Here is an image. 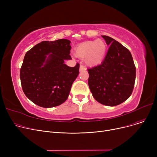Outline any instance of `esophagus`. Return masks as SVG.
Instances as JSON below:
<instances>
[{
  "label": "esophagus",
  "instance_id": "esophagus-1",
  "mask_svg": "<svg viewBox=\"0 0 157 157\" xmlns=\"http://www.w3.org/2000/svg\"><path fill=\"white\" fill-rule=\"evenodd\" d=\"M86 70V68L84 67L83 65H80V67H79V71H85Z\"/></svg>",
  "mask_w": 157,
  "mask_h": 157
}]
</instances>
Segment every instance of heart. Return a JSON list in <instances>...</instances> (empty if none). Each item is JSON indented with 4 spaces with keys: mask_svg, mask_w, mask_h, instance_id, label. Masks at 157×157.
Instances as JSON below:
<instances>
[{
    "mask_svg": "<svg viewBox=\"0 0 157 157\" xmlns=\"http://www.w3.org/2000/svg\"><path fill=\"white\" fill-rule=\"evenodd\" d=\"M107 51V45L102 39L88 40L78 44L75 49L77 56L85 59L88 65H96L104 59Z\"/></svg>",
    "mask_w": 157,
    "mask_h": 157,
    "instance_id": "1",
    "label": "heart"
}]
</instances>
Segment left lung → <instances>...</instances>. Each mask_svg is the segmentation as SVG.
I'll return each instance as SVG.
<instances>
[{
  "instance_id": "8db88e82",
  "label": "left lung",
  "mask_w": 157,
  "mask_h": 157,
  "mask_svg": "<svg viewBox=\"0 0 157 157\" xmlns=\"http://www.w3.org/2000/svg\"><path fill=\"white\" fill-rule=\"evenodd\" d=\"M102 37L110 46L101 64L88 69V85L97 102L115 106L127 100L132 93L136 66L127 48L109 36Z\"/></svg>"
}]
</instances>
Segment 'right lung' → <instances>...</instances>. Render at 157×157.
<instances>
[{
    "mask_svg": "<svg viewBox=\"0 0 157 157\" xmlns=\"http://www.w3.org/2000/svg\"><path fill=\"white\" fill-rule=\"evenodd\" d=\"M70 43L68 39L43 41L25 55L20 72L21 87L37 105L53 108L67 99L79 69L78 63L73 67L63 63L72 59Z\"/></svg>",
    "mask_w": 157,
    "mask_h": 157,
    "instance_id": "1",
    "label": "right lung"
}]
</instances>
